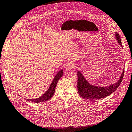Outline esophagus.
Returning a JSON list of instances; mask_svg holds the SVG:
<instances>
[{
  "mask_svg": "<svg viewBox=\"0 0 132 132\" xmlns=\"http://www.w3.org/2000/svg\"><path fill=\"white\" fill-rule=\"evenodd\" d=\"M74 66L72 63H68L66 65L65 69L67 71H70L74 68Z\"/></svg>",
  "mask_w": 132,
  "mask_h": 132,
  "instance_id": "34e87169",
  "label": "esophagus"
}]
</instances>
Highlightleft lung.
Segmentation results:
<instances>
[{
	"label": "left lung",
	"instance_id": "left-lung-1",
	"mask_svg": "<svg viewBox=\"0 0 132 132\" xmlns=\"http://www.w3.org/2000/svg\"><path fill=\"white\" fill-rule=\"evenodd\" d=\"M116 39L118 44L122 46L121 39L119 34L115 32ZM124 74V68L123 73L118 81L109 86L100 87L92 85L87 81V80L81 74L79 71H77V89L80 96L82 98L88 100H100L106 97L115 92L123 80Z\"/></svg>",
	"mask_w": 132,
	"mask_h": 132
}]
</instances>
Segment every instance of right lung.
<instances>
[{"label":"right lung","mask_w":132,"mask_h":132,"mask_svg":"<svg viewBox=\"0 0 132 132\" xmlns=\"http://www.w3.org/2000/svg\"><path fill=\"white\" fill-rule=\"evenodd\" d=\"M63 69H62L60 70L59 72H58V73L56 74V75L54 77L51 84L50 87L45 92V93L42 96L36 99H32V100L26 99V101H30L31 102H34V103H39V102H45L46 101L50 100L53 97V96L55 93V88L58 80L61 78V77L63 76Z\"/></svg>","instance_id":"obj_1"}]
</instances>
